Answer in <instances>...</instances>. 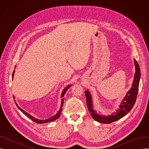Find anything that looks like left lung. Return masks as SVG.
<instances>
[{"mask_svg":"<svg viewBox=\"0 0 149 149\" xmlns=\"http://www.w3.org/2000/svg\"><path fill=\"white\" fill-rule=\"evenodd\" d=\"M135 66V74L134 77V81H133L132 86L129 91L127 93V94L125 97L124 99L123 100L122 103L120 106V109L117 111L116 112L114 113L112 115L109 116H101L99 115L93 110L92 109V97L89 91H85V95L86 98V103L88 107L89 111L91 113V116L92 118L95 121H97L100 123H111L118 120H120L122 117L124 116L127 113H129L131 109L134 107L136 100L138 95V88H139V83L140 80V75L141 72L139 65L137 63L136 60H134Z\"/></svg>","mask_w":149,"mask_h":149,"instance_id":"obj_1","label":"left lung"}]
</instances>
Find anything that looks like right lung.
Masks as SVG:
<instances>
[{
  "mask_svg": "<svg viewBox=\"0 0 149 149\" xmlns=\"http://www.w3.org/2000/svg\"><path fill=\"white\" fill-rule=\"evenodd\" d=\"M14 70L13 71V75H12V79H13V76H14ZM70 87V85H69V86H67L65 89H64V91H63V92H62V94H61V98L64 96V95H65V93H66V91ZM64 100V98H62L61 99V106H63V100ZM16 106H17V107L20 109V111L23 113V114H25L28 118H30L31 120L32 121H33L34 122H35V123H37V124H45V123H49V122H51V121H55L56 120H57L58 117H59V116L60 115V114H61V107L60 108V109L59 110V111L58 112V113L55 115V116H54L53 117H52V118H49V119H48V120H38V119H36V118H34L33 116H32L31 115H30L29 114H28V113H26L25 111H24L23 110H22V109H21V108H20L19 106H18V105L17 104V103H16Z\"/></svg>",
  "mask_w": 149,
  "mask_h": 149,
  "instance_id": "right-lung-1",
  "label": "right lung"
}]
</instances>
